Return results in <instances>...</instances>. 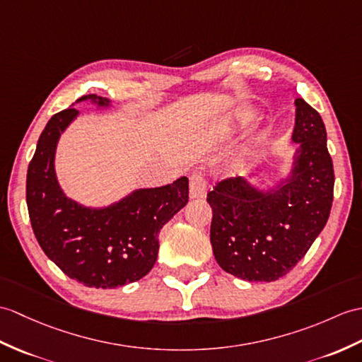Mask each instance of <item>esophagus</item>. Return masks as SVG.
Segmentation results:
<instances>
[{
  "label": "esophagus",
  "mask_w": 362,
  "mask_h": 362,
  "mask_svg": "<svg viewBox=\"0 0 362 362\" xmlns=\"http://www.w3.org/2000/svg\"><path fill=\"white\" fill-rule=\"evenodd\" d=\"M206 189V182L204 175L200 173H194L189 177V197L191 199H202L205 196Z\"/></svg>",
  "instance_id": "esophagus-1"
}]
</instances>
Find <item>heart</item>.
I'll return each instance as SVG.
<instances>
[{
  "label": "heart",
  "instance_id": "obj_1",
  "mask_svg": "<svg viewBox=\"0 0 362 362\" xmlns=\"http://www.w3.org/2000/svg\"><path fill=\"white\" fill-rule=\"evenodd\" d=\"M250 119V114H240V120L242 122H247Z\"/></svg>",
  "mask_w": 362,
  "mask_h": 362
}]
</instances>
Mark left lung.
<instances>
[{
    "mask_svg": "<svg viewBox=\"0 0 362 362\" xmlns=\"http://www.w3.org/2000/svg\"><path fill=\"white\" fill-rule=\"evenodd\" d=\"M295 106L291 140L298 149L288 173L270 187L228 179L206 196L214 257L222 270L243 281L273 282L287 274L330 216L334 174L325 126L304 98Z\"/></svg>",
    "mask_w": 362,
    "mask_h": 362,
    "instance_id": "left-lung-1",
    "label": "left lung"
}]
</instances>
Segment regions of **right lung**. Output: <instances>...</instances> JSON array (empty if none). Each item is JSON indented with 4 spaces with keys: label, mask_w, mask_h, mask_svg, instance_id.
Listing matches in <instances>:
<instances>
[{
    "label": "right lung",
    "mask_w": 362,
    "mask_h": 362,
    "mask_svg": "<svg viewBox=\"0 0 362 362\" xmlns=\"http://www.w3.org/2000/svg\"><path fill=\"white\" fill-rule=\"evenodd\" d=\"M97 109L112 103L95 94ZM80 112L71 107L46 124L29 163L26 202L32 230L46 256L86 287L115 288L136 282L154 267L158 233L188 204V177L158 188H139L107 206H86L67 197L55 173V153L62 134Z\"/></svg>",
    "instance_id": "add662e5"
}]
</instances>
